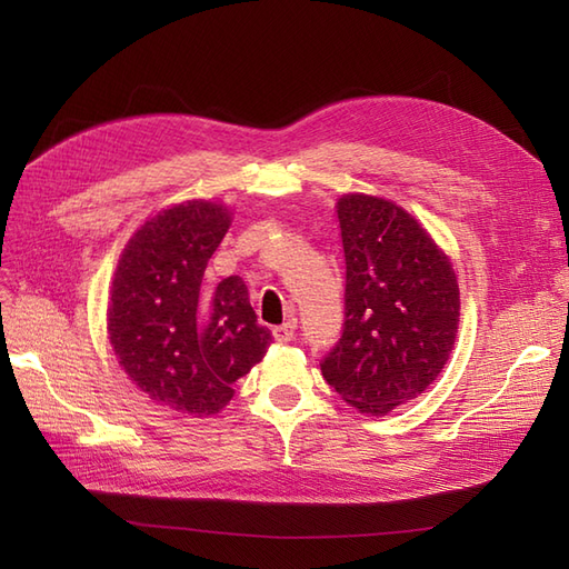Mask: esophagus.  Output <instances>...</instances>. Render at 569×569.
Instances as JSON below:
<instances>
[{"mask_svg":"<svg viewBox=\"0 0 569 569\" xmlns=\"http://www.w3.org/2000/svg\"><path fill=\"white\" fill-rule=\"evenodd\" d=\"M295 335H297V320H287L284 325H278V327H274V330H272L274 341H280V343L291 341V339H295Z\"/></svg>","mask_w":569,"mask_h":569,"instance_id":"obj_1","label":"esophagus"}]
</instances>
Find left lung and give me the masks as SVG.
<instances>
[{"label":"left lung","instance_id":"obj_1","mask_svg":"<svg viewBox=\"0 0 569 569\" xmlns=\"http://www.w3.org/2000/svg\"><path fill=\"white\" fill-rule=\"evenodd\" d=\"M337 216L343 325L320 370L343 401L380 416L437 380L456 341L460 291L449 258L401 206L347 194Z\"/></svg>","mask_w":569,"mask_h":569}]
</instances>
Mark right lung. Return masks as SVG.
<instances>
[{
  "label": "right lung",
  "mask_w": 569,
  "mask_h": 569,
  "mask_svg": "<svg viewBox=\"0 0 569 569\" xmlns=\"http://www.w3.org/2000/svg\"><path fill=\"white\" fill-rule=\"evenodd\" d=\"M230 228L220 203L189 201L147 220L120 256L109 335L118 363L149 399L213 416L270 347L242 278L216 287L203 270Z\"/></svg>",
  "instance_id": "right-lung-1"
}]
</instances>
